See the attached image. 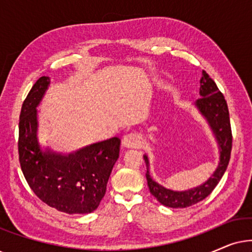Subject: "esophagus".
Instances as JSON below:
<instances>
[{"label":"esophagus","instance_id":"esophagus-1","mask_svg":"<svg viewBox=\"0 0 252 252\" xmlns=\"http://www.w3.org/2000/svg\"><path fill=\"white\" fill-rule=\"evenodd\" d=\"M141 136L135 132L126 134L123 137V146L126 148H139L141 146Z\"/></svg>","mask_w":252,"mask_h":252}]
</instances>
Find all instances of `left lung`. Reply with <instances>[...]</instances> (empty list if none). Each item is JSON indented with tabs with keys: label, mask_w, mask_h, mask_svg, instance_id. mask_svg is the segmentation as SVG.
<instances>
[{
	"label": "left lung",
	"mask_w": 252,
	"mask_h": 252,
	"mask_svg": "<svg viewBox=\"0 0 252 252\" xmlns=\"http://www.w3.org/2000/svg\"><path fill=\"white\" fill-rule=\"evenodd\" d=\"M199 94L202 97L196 101V105L209 122L217 137V141H218L220 148V163L215 173L205 184L190 189V190L173 191L158 185L150 178L149 171H148V166H149L148 157L143 156L147 165L146 177L149 190L160 204L168 206V208H187V206L194 205L208 197L216 188V186L219 184L230 159L233 136L228 106H227V102L222 93L219 91L216 82L210 78V75L205 71H203L202 73Z\"/></svg>",
	"instance_id": "8db88e82"
}]
</instances>
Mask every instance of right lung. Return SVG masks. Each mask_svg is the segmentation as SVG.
Wrapping results in <instances>:
<instances>
[{
    "instance_id": "right-lung-1",
    "label": "right lung",
    "mask_w": 252,
    "mask_h": 252,
    "mask_svg": "<svg viewBox=\"0 0 252 252\" xmlns=\"http://www.w3.org/2000/svg\"><path fill=\"white\" fill-rule=\"evenodd\" d=\"M50 79L41 77L23 103L19 116V163L27 184L41 201L68 215L91 213L106 191L119 157L120 139L102 141L68 156L40 149L36 137V106Z\"/></svg>"
}]
</instances>
